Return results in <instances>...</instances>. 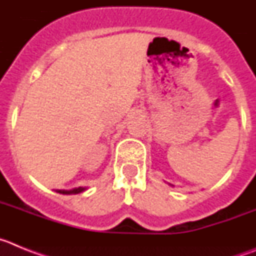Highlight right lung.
I'll list each match as a JSON object with an SVG mask.
<instances>
[{
    "label": "right lung",
    "mask_w": 256,
    "mask_h": 256,
    "mask_svg": "<svg viewBox=\"0 0 256 256\" xmlns=\"http://www.w3.org/2000/svg\"><path fill=\"white\" fill-rule=\"evenodd\" d=\"M84 191V188L83 187H78V188H73V190H70V191H65V190H60V194H65V195H70V194H79V192H83Z\"/></svg>",
    "instance_id": "1"
}]
</instances>
